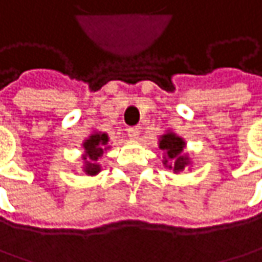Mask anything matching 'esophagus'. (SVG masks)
<instances>
[{
	"mask_svg": "<svg viewBox=\"0 0 262 262\" xmlns=\"http://www.w3.org/2000/svg\"><path fill=\"white\" fill-rule=\"evenodd\" d=\"M127 135H128L130 140H137L138 135H140V128L138 127H128L127 128Z\"/></svg>",
	"mask_w": 262,
	"mask_h": 262,
	"instance_id": "esophagus-1",
	"label": "esophagus"
}]
</instances>
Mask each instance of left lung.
Segmentation results:
<instances>
[{"label":"left lung","instance_id":"left-lung-1","mask_svg":"<svg viewBox=\"0 0 262 262\" xmlns=\"http://www.w3.org/2000/svg\"><path fill=\"white\" fill-rule=\"evenodd\" d=\"M184 147H186V141L173 132H166L160 138V149L166 152L163 164L167 169H172L173 173L183 172L190 164L189 157L183 154ZM170 161H172V165L170 164Z\"/></svg>","mask_w":262,"mask_h":262}]
</instances>
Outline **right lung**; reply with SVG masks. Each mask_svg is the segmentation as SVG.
Wrapping results in <instances>:
<instances>
[{"label": "right lung", "mask_w": 262, "mask_h": 262, "mask_svg": "<svg viewBox=\"0 0 262 262\" xmlns=\"http://www.w3.org/2000/svg\"><path fill=\"white\" fill-rule=\"evenodd\" d=\"M84 172L90 177L99 173L101 167L96 163L99 160V157H102L104 150L108 149V137L107 134H101V132H93L84 143Z\"/></svg>", "instance_id": "right-lung-1"}]
</instances>
